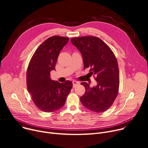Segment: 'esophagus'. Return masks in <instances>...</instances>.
I'll return each instance as SVG.
<instances>
[{"instance_id":"34e87169","label":"esophagus","mask_w":148,"mask_h":148,"mask_svg":"<svg viewBox=\"0 0 148 148\" xmlns=\"http://www.w3.org/2000/svg\"><path fill=\"white\" fill-rule=\"evenodd\" d=\"M78 84H79V83L78 82H76V81H73V87H75L77 85H78Z\"/></svg>"}]
</instances>
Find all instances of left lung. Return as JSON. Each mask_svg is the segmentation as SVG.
<instances>
[{
  "label": "left lung",
  "instance_id": "8db88e82",
  "mask_svg": "<svg viewBox=\"0 0 148 148\" xmlns=\"http://www.w3.org/2000/svg\"><path fill=\"white\" fill-rule=\"evenodd\" d=\"M82 55L84 69L90 68L97 85L90 87L86 82L80 101L87 109L95 112H105L112 106L118 95L120 85L119 69L113 52L101 38L83 36L71 39Z\"/></svg>",
  "mask_w": 148,
  "mask_h": 148
}]
</instances>
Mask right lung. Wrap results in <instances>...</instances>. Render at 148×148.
Instances as JSON below:
<instances>
[{"label":"right lung","mask_w":148,"mask_h":148,"mask_svg":"<svg viewBox=\"0 0 148 148\" xmlns=\"http://www.w3.org/2000/svg\"><path fill=\"white\" fill-rule=\"evenodd\" d=\"M69 38L55 36L43 42L33 54L27 71V86L33 102L39 110L52 112L61 108L73 87V83L52 80L59 55Z\"/></svg>","instance_id":"obj_1"}]
</instances>
